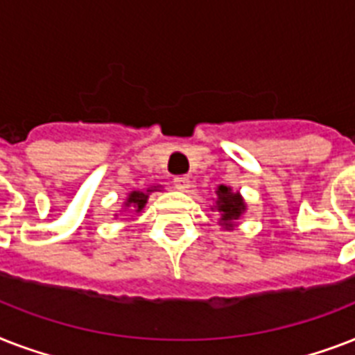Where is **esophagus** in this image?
I'll return each mask as SVG.
<instances>
[{
    "label": "esophagus",
    "instance_id": "34e87169",
    "mask_svg": "<svg viewBox=\"0 0 355 355\" xmlns=\"http://www.w3.org/2000/svg\"><path fill=\"white\" fill-rule=\"evenodd\" d=\"M173 184H175V188L177 189H188L189 184H191V180H189V177H186V175H178V177L173 178Z\"/></svg>",
    "mask_w": 355,
    "mask_h": 355
}]
</instances>
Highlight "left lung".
I'll return each mask as SVG.
<instances>
[{
  "label": "left lung",
  "mask_w": 355,
  "mask_h": 355,
  "mask_svg": "<svg viewBox=\"0 0 355 355\" xmlns=\"http://www.w3.org/2000/svg\"><path fill=\"white\" fill-rule=\"evenodd\" d=\"M217 197H219L217 210L223 214L221 217L225 223L234 221V219H237L245 211V202H243L241 197L237 193H232L230 188H227V186H219L217 188Z\"/></svg>",
  "instance_id": "8db88e82"
}]
</instances>
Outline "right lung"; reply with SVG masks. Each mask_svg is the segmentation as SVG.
Returning <instances> with one entry per match:
<instances>
[{
    "label": "right lung",
    "instance_id": "right-lung-1",
    "mask_svg": "<svg viewBox=\"0 0 355 355\" xmlns=\"http://www.w3.org/2000/svg\"><path fill=\"white\" fill-rule=\"evenodd\" d=\"M147 191H153V189H147ZM147 197H149V195L144 193V191H132V193L128 195L127 205H125L128 210L125 211H141V208H144L145 202H147Z\"/></svg>",
    "mask_w": 355,
    "mask_h": 355
}]
</instances>
